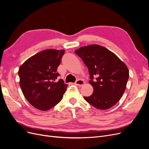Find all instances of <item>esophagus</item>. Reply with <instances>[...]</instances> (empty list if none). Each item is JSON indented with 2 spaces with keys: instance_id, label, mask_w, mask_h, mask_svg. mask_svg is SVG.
Instances as JSON below:
<instances>
[{
  "instance_id": "34e87169",
  "label": "esophagus",
  "mask_w": 149,
  "mask_h": 149,
  "mask_svg": "<svg viewBox=\"0 0 149 149\" xmlns=\"http://www.w3.org/2000/svg\"><path fill=\"white\" fill-rule=\"evenodd\" d=\"M74 84L76 86H82L84 84V81L82 79H78L74 83Z\"/></svg>"
}]
</instances>
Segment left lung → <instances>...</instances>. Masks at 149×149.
I'll list each match as a JSON object with an SVG mask.
<instances>
[{"instance_id":"left-lung-1","label":"left lung","mask_w":149,"mask_h":149,"mask_svg":"<svg viewBox=\"0 0 149 149\" xmlns=\"http://www.w3.org/2000/svg\"><path fill=\"white\" fill-rule=\"evenodd\" d=\"M74 52L88 67L91 79L89 83L93 88L92 95L84 99L96 109H110L125 91L128 68L114 53L99 45L81 47ZM94 77L96 80H93Z\"/></svg>"}]
</instances>
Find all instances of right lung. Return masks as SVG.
Instances as JSON below:
<instances>
[{
	"instance_id": "add662e5",
	"label": "right lung",
	"mask_w": 149,
	"mask_h": 149,
	"mask_svg": "<svg viewBox=\"0 0 149 149\" xmlns=\"http://www.w3.org/2000/svg\"><path fill=\"white\" fill-rule=\"evenodd\" d=\"M65 49H47L26 60L19 70V84L25 97L31 105L41 111H48L59 103L68 85L60 79L58 66Z\"/></svg>"
}]
</instances>
